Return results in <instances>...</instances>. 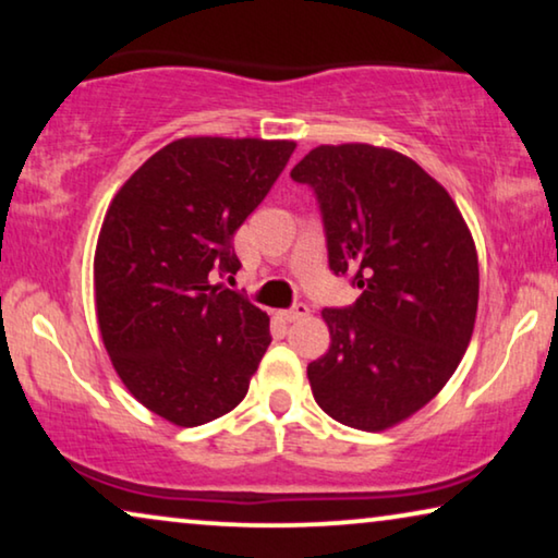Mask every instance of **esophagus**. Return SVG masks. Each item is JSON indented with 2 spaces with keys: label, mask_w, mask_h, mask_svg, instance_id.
<instances>
[{
  "label": "esophagus",
  "mask_w": 558,
  "mask_h": 558,
  "mask_svg": "<svg viewBox=\"0 0 558 558\" xmlns=\"http://www.w3.org/2000/svg\"><path fill=\"white\" fill-rule=\"evenodd\" d=\"M307 315H310L307 304H294L292 310H281L279 319H284V323H296V319H304Z\"/></svg>",
  "instance_id": "34e87169"
}]
</instances>
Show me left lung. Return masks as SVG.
I'll use <instances>...</instances> for the list:
<instances>
[{
    "mask_svg": "<svg viewBox=\"0 0 558 558\" xmlns=\"http://www.w3.org/2000/svg\"><path fill=\"white\" fill-rule=\"evenodd\" d=\"M315 190L330 269L361 287L323 310L330 350L307 365L335 422L384 432L437 396L477 317V248L452 195L414 159L373 144H319L292 170Z\"/></svg>",
    "mask_w": 558,
    "mask_h": 558,
    "instance_id": "obj_1",
    "label": "left lung"
}]
</instances>
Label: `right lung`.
I'll use <instances>...</instances> for the list:
<instances>
[{
	"label": "right lung",
	"mask_w": 558,
	"mask_h": 558,
	"mask_svg": "<svg viewBox=\"0 0 558 558\" xmlns=\"http://www.w3.org/2000/svg\"><path fill=\"white\" fill-rule=\"evenodd\" d=\"M292 140L185 136L113 195L94 256L96 317L121 384L151 414L201 426L243 401L269 317L220 277L233 233L264 201Z\"/></svg>",
	"instance_id": "right-lung-1"
}]
</instances>
